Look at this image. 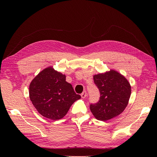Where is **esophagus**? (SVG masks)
I'll return each instance as SVG.
<instances>
[{
    "instance_id": "obj_1",
    "label": "esophagus",
    "mask_w": 157,
    "mask_h": 157,
    "mask_svg": "<svg viewBox=\"0 0 157 157\" xmlns=\"http://www.w3.org/2000/svg\"><path fill=\"white\" fill-rule=\"evenodd\" d=\"M86 96H87V93H86V91L83 92L81 94V97H82V98H85Z\"/></svg>"
}]
</instances>
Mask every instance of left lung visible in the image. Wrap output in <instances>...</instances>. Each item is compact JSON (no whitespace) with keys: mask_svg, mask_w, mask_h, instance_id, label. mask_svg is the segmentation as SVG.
Masks as SVG:
<instances>
[{"mask_svg":"<svg viewBox=\"0 0 157 157\" xmlns=\"http://www.w3.org/2000/svg\"><path fill=\"white\" fill-rule=\"evenodd\" d=\"M100 97L96 103H91L90 111L95 118L106 121L121 114L128 105L131 86L124 76L114 70L94 76Z\"/></svg>","mask_w":157,"mask_h":157,"instance_id":"left-lung-1","label":"left lung"}]
</instances>
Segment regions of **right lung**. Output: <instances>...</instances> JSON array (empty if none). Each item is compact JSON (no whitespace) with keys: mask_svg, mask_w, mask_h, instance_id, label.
I'll use <instances>...</instances> for the list:
<instances>
[{"mask_svg":"<svg viewBox=\"0 0 157 157\" xmlns=\"http://www.w3.org/2000/svg\"><path fill=\"white\" fill-rule=\"evenodd\" d=\"M66 77L52 67L38 74L29 85V98L41 115L56 121L62 118L72 104L80 99Z\"/></svg>","mask_w":157,"mask_h":157,"instance_id":"1","label":"right lung"}]
</instances>
